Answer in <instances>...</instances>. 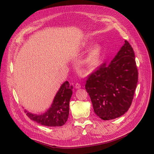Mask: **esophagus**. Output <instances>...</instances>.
Returning <instances> with one entry per match:
<instances>
[{
    "label": "esophagus",
    "mask_w": 154,
    "mask_h": 154,
    "mask_svg": "<svg viewBox=\"0 0 154 154\" xmlns=\"http://www.w3.org/2000/svg\"><path fill=\"white\" fill-rule=\"evenodd\" d=\"M80 87H81V85H80V83H76L75 84V88H80Z\"/></svg>",
    "instance_id": "34e87169"
}]
</instances>
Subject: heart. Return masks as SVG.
I'll use <instances>...</instances> for the list:
<instances>
[{
	"label": "heart",
	"instance_id": "heart-1",
	"mask_svg": "<svg viewBox=\"0 0 154 154\" xmlns=\"http://www.w3.org/2000/svg\"><path fill=\"white\" fill-rule=\"evenodd\" d=\"M85 46H88V44L85 43ZM102 54H103V49L101 45L100 44H96L94 47H92L86 56L85 59V62L86 66L91 69H94L99 66L102 58Z\"/></svg>",
	"mask_w": 154,
	"mask_h": 154
}]
</instances>
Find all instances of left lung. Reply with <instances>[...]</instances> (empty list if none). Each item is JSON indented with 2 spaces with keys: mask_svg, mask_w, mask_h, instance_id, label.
Returning a JSON list of instances; mask_svg holds the SVG:
<instances>
[{
  "mask_svg": "<svg viewBox=\"0 0 154 154\" xmlns=\"http://www.w3.org/2000/svg\"><path fill=\"white\" fill-rule=\"evenodd\" d=\"M138 71L132 46L125 40L114 59L88 76L85 89L95 114L103 120L116 119L132 104Z\"/></svg>",
  "mask_w": 154,
  "mask_h": 154,
  "instance_id": "8db88e82",
  "label": "left lung"
}]
</instances>
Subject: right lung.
Here are the masks:
<instances>
[{"instance_id": "add662e5", "label": "right lung", "mask_w": 154, "mask_h": 154, "mask_svg": "<svg viewBox=\"0 0 154 154\" xmlns=\"http://www.w3.org/2000/svg\"><path fill=\"white\" fill-rule=\"evenodd\" d=\"M72 94V86L66 81L60 87L50 108L40 115L32 114L25 110L31 120L47 127H60L66 123L69 113V101Z\"/></svg>"}]
</instances>
